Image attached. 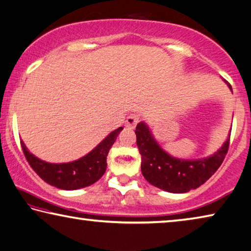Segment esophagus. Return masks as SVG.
I'll list each match as a JSON object with an SVG mask.
<instances>
[{"label": "esophagus", "instance_id": "1", "mask_svg": "<svg viewBox=\"0 0 251 251\" xmlns=\"http://www.w3.org/2000/svg\"><path fill=\"white\" fill-rule=\"evenodd\" d=\"M140 122V115L137 114H130L128 117L126 118V127H129V128H133V127Z\"/></svg>", "mask_w": 251, "mask_h": 251}]
</instances>
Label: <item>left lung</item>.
Listing matches in <instances>:
<instances>
[{"mask_svg":"<svg viewBox=\"0 0 251 251\" xmlns=\"http://www.w3.org/2000/svg\"><path fill=\"white\" fill-rule=\"evenodd\" d=\"M226 85L231 89L230 83L226 82ZM135 134L142 156V174L152 185L171 193L189 192L209 180L220 168L230 144L229 135L221 149L211 156L200 160H181L171 156L158 145L144 122L138 123Z\"/></svg>","mask_w":251,"mask_h":251,"instance_id":"8db88e82","label":"left lung"}]
</instances>
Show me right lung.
<instances>
[{"mask_svg": "<svg viewBox=\"0 0 251 251\" xmlns=\"http://www.w3.org/2000/svg\"><path fill=\"white\" fill-rule=\"evenodd\" d=\"M122 129L123 127H119L113 130L91 152L79 160L60 164L40 160L27 151L22 141L21 146L26 161L43 181L61 190H77L94 184L104 176L107 155Z\"/></svg>", "mask_w": 251, "mask_h": 251, "instance_id": "add662e5", "label": "right lung"}]
</instances>
